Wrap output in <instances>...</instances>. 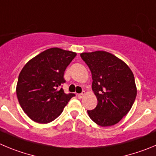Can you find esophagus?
<instances>
[{"label": "esophagus", "mask_w": 156, "mask_h": 156, "mask_svg": "<svg viewBox=\"0 0 156 156\" xmlns=\"http://www.w3.org/2000/svg\"><path fill=\"white\" fill-rule=\"evenodd\" d=\"M85 95V91H82V93H81V94H78V97L79 98H82Z\"/></svg>", "instance_id": "obj_1"}]
</instances>
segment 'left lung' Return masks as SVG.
I'll return each instance as SVG.
<instances>
[{
  "instance_id": "8db88e82",
  "label": "left lung",
  "mask_w": 156,
  "mask_h": 156,
  "mask_svg": "<svg viewBox=\"0 0 156 156\" xmlns=\"http://www.w3.org/2000/svg\"><path fill=\"white\" fill-rule=\"evenodd\" d=\"M92 75V90L98 105L88 111L90 119L102 127L112 126L128 114L135 101L137 88L127 64L105 51L81 53Z\"/></svg>"
}]
</instances>
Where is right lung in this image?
I'll use <instances>...</instances> for the list:
<instances>
[{
	"label": "right lung",
	"mask_w": 156,
	"mask_h": 156,
	"mask_svg": "<svg viewBox=\"0 0 156 156\" xmlns=\"http://www.w3.org/2000/svg\"><path fill=\"white\" fill-rule=\"evenodd\" d=\"M77 53L51 48L31 58L19 74L16 93L23 111L34 122L47 124L56 119L75 94L60 88L64 74Z\"/></svg>",
	"instance_id": "add662e5"
}]
</instances>
